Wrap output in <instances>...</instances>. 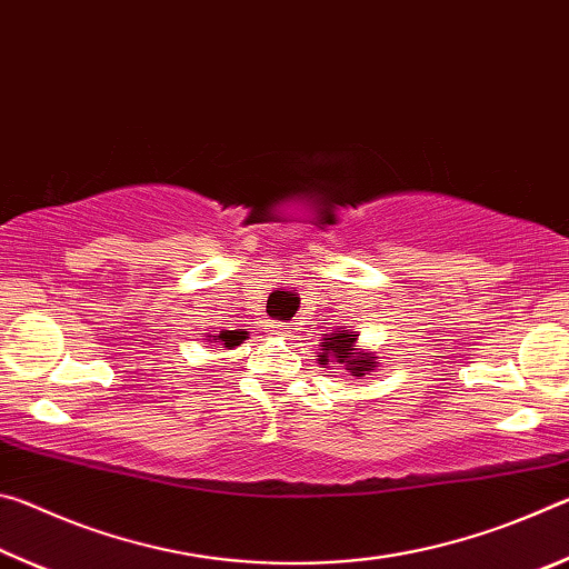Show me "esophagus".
Returning a JSON list of instances; mask_svg holds the SVG:
<instances>
[{
    "label": "esophagus",
    "mask_w": 569,
    "mask_h": 569,
    "mask_svg": "<svg viewBox=\"0 0 569 569\" xmlns=\"http://www.w3.org/2000/svg\"><path fill=\"white\" fill-rule=\"evenodd\" d=\"M273 329H276V333H288L281 323H273Z\"/></svg>",
    "instance_id": "1"
}]
</instances>
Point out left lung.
<instances>
[{
	"mask_svg": "<svg viewBox=\"0 0 569 569\" xmlns=\"http://www.w3.org/2000/svg\"><path fill=\"white\" fill-rule=\"evenodd\" d=\"M356 336L359 333H331V339H323V356H321V363H326L329 361V356L331 359H336L339 363H343L346 366V371H351V377H363V371H373V359H377V356H353V341H356Z\"/></svg>",
	"mask_w": 569,
	"mask_h": 569,
	"instance_id": "8db88e82",
	"label": "left lung"
}]
</instances>
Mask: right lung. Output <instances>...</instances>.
<instances>
[{"label":"right lung","instance_id":"right-lung-1","mask_svg":"<svg viewBox=\"0 0 569 569\" xmlns=\"http://www.w3.org/2000/svg\"><path fill=\"white\" fill-rule=\"evenodd\" d=\"M248 339L246 331H223L218 336V341H223V346H238Z\"/></svg>","mask_w":569,"mask_h":569}]
</instances>
